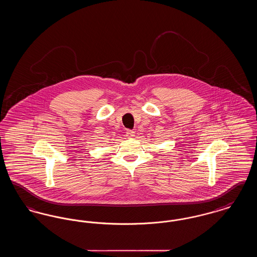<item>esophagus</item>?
Returning a JSON list of instances; mask_svg holds the SVG:
<instances>
[{
	"label": "esophagus",
	"instance_id": "esophagus-1",
	"mask_svg": "<svg viewBox=\"0 0 257 257\" xmlns=\"http://www.w3.org/2000/svg\"><path fill=\"white\" fill-rule=\"evenodd\" d=\"M126 136L128 139H132L135 136V132L133 130H127L126 131Z\"/></svg>",
	"mask_w": 257,
	"mask_h": 257
}]
</instances>
